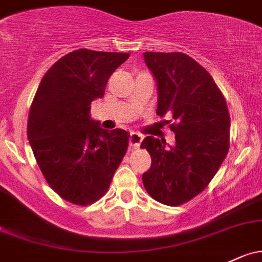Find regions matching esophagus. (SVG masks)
Segmentation results:
<instances>
[{"instance_id":"34e87169","label":"esophagus","mask_w":262,"mask_h":262,"mask_svg":"<svg viewBox=\"0 0 262 262\" xmlns=\"http://www.w3.org/2000/svg\"><path fill=\"white\" fill-rule=\"evenodd\" d=\"M141 141H142V135L139 134V132L132 131L130 134V146H132V147H139Z\"/></svg>"}]
</instances>
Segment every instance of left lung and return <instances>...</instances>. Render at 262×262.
Instances as JSON below:
<instances>
[{"label": "left lung", "mask_w": 262, "mask_h": 262, "mask_svg": "<svg viewBox=\"0 0 262 262\" xmlns=\"http://www.w3.org/2000/svg\"><path fill=\"white\" fill-rule=\"evenodd\" d=\"M143 60L156 81V114L172 115L176 142L143 139L141 147L150 154L151 167L142 182L154 200L177 206L199 195L226 157L229 110L211 75L190 56L145 52Z\"/></svg>", "instance_id": "8db88e82"}]
</instances>
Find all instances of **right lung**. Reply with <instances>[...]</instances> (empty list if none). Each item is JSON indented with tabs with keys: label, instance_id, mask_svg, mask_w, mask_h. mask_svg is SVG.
Returning a JSON list of instances; mask_svg holds the SVG:
<instances>
[{
	"label": "right lung",
	"instance_id": "1",
	"mask_svg": "<svg viewBox=\"0 0 262 262\" xmlns=\"http://www.w3.org/2000/svg\"><path fill=\"white\" fill-rule=\"evenodd\" d=\"M128 56L86 49L67 53L45 74L33 98L31 148L52 190L72 204L102 198L127 150L128 132L105 130L90 111Z\"/></svg>",
	"mask_w": 262,
	"mask_h": 262
}]
</instances>
